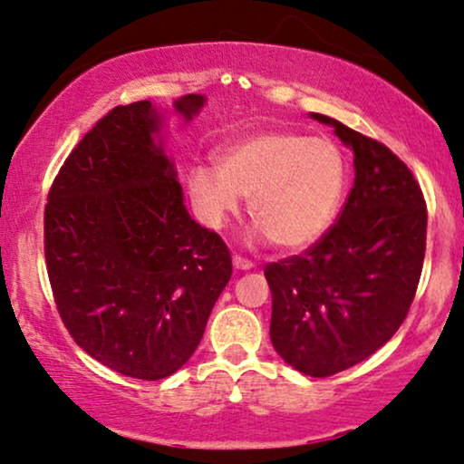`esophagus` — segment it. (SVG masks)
Here are the masks:
<instances>
[{
	"mask_svg": "<svg viewBox=\"0 0 464 464\" xmlns=\"http://www.w3.org/2000/svg\"><path fill=\"white\" fill-rule=\"evenodd\" d=\"M232 262H234V268H238V270H249V268L256 266V264L251 262L249 257H243V256H234Z\"/></svg>",
	"mask_w": 464,
	"mask_h": 464,
	"instance_id": "obj_1",
	"label": "esophagus"
}]
</instances>
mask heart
Instances as JSON below:
<instances>
[{"mask_svg": "<svg viewBox=\"0 0 464 464\" xmlns=\"http://www.w3.org/2000/svg\"><path fill=\"white\" fill-rule=\"evenodd\" d=\"M219 168L194 166L188 188L198 218L221 227L249 196V215L284 249H304L333 226L350 168L328 138L300 131H262L230 142Z\"/></svg>", "mask_w": 464, "mask_h": 464, "instance_id": "b5f03b06", "label": "heart"}]
</instances>
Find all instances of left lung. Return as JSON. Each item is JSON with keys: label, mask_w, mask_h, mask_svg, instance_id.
<instances>
[{"label": "left lung", "mask_w": 464, "mask_h": 464, "mask_svg": "<svg viewBox=\"0 0 464 464\" xmlns=\"http://www.w3.org/2000/svg\"><path fill=\"white\" fill-rule=\"evenodd\" d=\"M353 151L356 179L339 218L303 254L264 266L270 341L287 364L330 377L386 345L416 296L426 251V202L405 161L383 142L324 114Z\"/></svg>", "instance_id": "obj_1"}]
</instances>
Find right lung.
Returning <instances> with one entry per match:
<instances>
[{
    "label": "right lung",
    "mask_w": 464,
    "mask_h": 464,
    "mask_svg": "<svg viewBox=\"0 0 464 464\" xmlns=\"http://www.w3.org/2000/svg\"><path fill=\"white\" fill-rule=\"evenodd\" d=\"M202 104L191 93L174 108L191 119ZM158 131L151 102L112 108L72 149L44 207L63 326L98 362L144 382L188 362L232 276L219 234L189 218Z\"/></svg>",
    "instance_id": "obj_1"
}]
</instances>
